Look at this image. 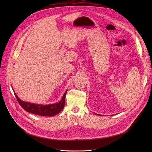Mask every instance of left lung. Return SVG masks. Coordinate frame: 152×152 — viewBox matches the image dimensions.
<instances>
[{
	"label": "left lung",
	"mask_w": 152,
	"mask_h": 152,
	"mask_svg": "<svg viewBox=\"0 0 152 152\" xmlns=\"http://www.w3.org/2000/svg\"><path fill=\"white\" fill-rule=\"evenodd\" d=\"M97 115H99V114H97Z\"/></svg>",
	"instance_id": "left-lung-1"
}]
</instances>
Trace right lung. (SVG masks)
Masks as SVG:
<instances>
[{"label": "right lung", "instance_id": "1", "mask_svg": "<svg viewBox=\"0 0 152 152\" xmlns=\"http://www.w3.org/2000/svg\"><path fill=\"white\" fill-rule=\"evenodd\" d=\"M67 91V90L65 92V93L64 94V96H62V99L59 102L54 103V104H48V105L39 104H38L23 102L18 97V96H17V94L14 91V93L20 105L22 107V108H23V110H25L26 111L34 114L41 115V116L52 117L59 113L63 110V108L65 106V101H66L65 100V99H66L65 97H66Z\"/></svg>", "mask_w": 152, "mask_h": 152}]
</instances>
